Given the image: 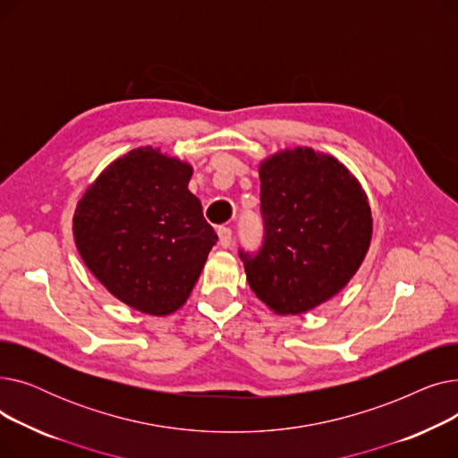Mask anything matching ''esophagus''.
<instances>
[{"instance_id": "34e87169", "label": "esophagus", "mask_w": 458, "mask_h": 458, "mask_svg": "<svg viewBox=\"0 0 458 458\" xmlns=\"http://www.w3.org/2000/svg\"><path fill=\"white\" fill-rule=\"evenodd\" d=\"M216 235H219V245L223 249H228L232 245V230L230 228L221 226L219 230H216Z\"/></svg>"}]
</instances>
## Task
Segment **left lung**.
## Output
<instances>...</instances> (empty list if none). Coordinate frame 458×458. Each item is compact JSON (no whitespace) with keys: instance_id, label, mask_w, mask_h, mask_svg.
Here are the masks:
<instances>
[{"instance_id":"1","label":"left lung","mask_w":458,"mask_h":458,"mask_svg":"<svg viewBox=\"0 0 458 458\" xmlns=\"http://www.w3.org/2000/svg\"><path fill=\"white\" fill-rule=\"evenodd\" d=\"M266 237L239 252L250 290L278 316H299L338 295L369 250L366 191L335 157L308 147L259 163Z\"/></svg>"}]
</instances>
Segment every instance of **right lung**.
I'll return each mask as SVG.
<instances>
[{"label": "right lung", "mask_w": 458, "mask_h": 458, "mask_svg": "<svg viewBox=\"0 0 458 458\" xmlns=\"http://www.w3.org/2000/svg\"><path fill=\"white\" fill-rule=\"evenodd\" d=\"M191 176L187 161L140 147L104 168L76 206L72 232L87 269L142 314L182 308L216 242Z\"/></svg>", "instance_id": "add662e5"}]
</instances>
